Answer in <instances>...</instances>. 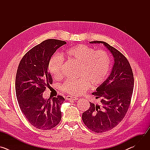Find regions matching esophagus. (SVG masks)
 I'll return each instance as SVG.
<instances>
[{"label": "esophagus", "mask_w": 150, "mask_h": 150, "mask_svg": "<svg viewBox=\"0 0 150 150\" xmlns=\"http://www.w3.org/2000/svg\"><path fill=\"white\" fill-rule=\"evenodd\" d=\"M67 100H78V98L77 97H72V96H68L67 97H66Z\"/></svg>", "instance_id": "1"}]
</instances>
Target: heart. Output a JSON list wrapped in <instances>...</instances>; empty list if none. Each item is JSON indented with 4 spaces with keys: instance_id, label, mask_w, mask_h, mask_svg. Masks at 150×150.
<instances>
[{
    "instance_id": "obj_1",
    "label": "heart",
    "mask_w": 150,
    "mask_h": 150,
    "mask_svg": "<svg viewBox=\"0 0 150 150\" xmlns=\"http://www.w3.org/2000/svg\"><path fill=\"white\" fill-rule=\"evenodd\" d=\"M65 56L79 64L76 80H68L61 86L64 92L74 96H79L86 91L90 85L96 87L101 83L109 71L110 58L103 50L96 51L88 46L79 45L68 49ZM63 59L60 55H54L50 59L49 70L52 76L59 79L62 76Z\"/></svg>"
}]
</instances>
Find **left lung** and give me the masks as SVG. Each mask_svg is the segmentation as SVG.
I'll use <instances>...</instances> for the list:
<instances>
[{
    "label": "left lung",
    "mask_w": 150,
    "mask_h": 150,
    "mask_svg": "<svg viewBox=\"0 0 150 150\" xmlns=\"http://www.w3.org/2000/svg\"><path fill=\"white\" fill-rule=\"evenodd\" d=\"M90 43L103 44L114 59L109 76L93 93L100 100V105L90 103L89 109L82 116L88 128L100 133L113 129L125 117L130 105L134 79L129 62L119 51L104 41H94Z\"/></svg>",
    "instance_id": "left-lung-1"
}]
</instances>
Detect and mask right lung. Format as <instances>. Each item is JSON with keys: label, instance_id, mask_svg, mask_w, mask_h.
I'll return each instance as SVG.
<instances>
[{"label": "right lung", "instance_id": "1", "mask_svg": "<svg viewBox=\"0 0 150 150\" xmlns=\"http://www.w3.org/2000/svg\"><path fill=\"white\" fill-rule=\"evenodd\" d=\"M67 42L48 39L29 50L21 59L16 75L15 90L21 112L28 122L41 130H49L59 123L60 105L65 98L60 96L46 99L43 93L53 82L49 71L51 57Z\"/></svg>", "mask_w": 150, "mask_h": 150}]
</instances>
